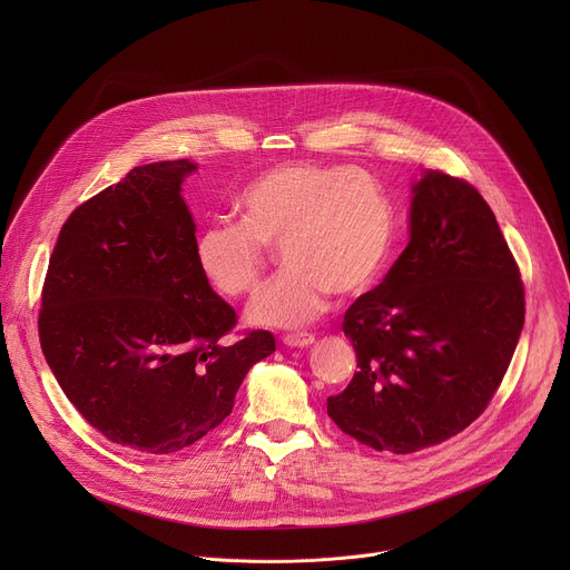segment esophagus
I'll return each mask as SVG.
<instances>
[{
    "label": "esophagus",
    "instance_id": "obj_1",
    "mask_svg": "<svg viewBox=\"0 0 570 570\" xmlns=\"http://www.w3.org/2000/svg\"><path fill=\"white\" fill-rule=\"evenodd\" d=\"M284 345H288V347H308L313 341H315V336L313 334H286L284 338Z\"/></svg>",
    "mask_w": 570,
    "mask_h": 570
}]
</instances>
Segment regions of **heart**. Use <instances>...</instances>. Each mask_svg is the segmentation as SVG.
Segmentation results:
<instances>
[{
	"instance_id": "obj_1",
	"label": "heart",
	"mask_w": 570,
	"mask_h": 570,
	"mask_svg": "<svg viewBox=\"0 0 570 570\" xmlns=\"http://www.w3.org/2000/svg\"><path fill=\"white\" fill-rule=\"evenodd\" d=\"M240 223L212 220L194 238L203 282L225 299L257 293L279 248L286 268L255 302L262 324L295 327L336 297H358L383 275L396 216L383 185L350 165L286 161L253 178L236 198Z\"/></svg>"
}]
</instances>
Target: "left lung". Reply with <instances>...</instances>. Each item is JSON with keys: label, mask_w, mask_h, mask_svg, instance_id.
I'll return each mask as SVG.
<instances>
[{"label": "left lung", "mask_w": 570, "mask_h": 570, "mask_svg": "<svg viewBox=\"0 0 570 570\" xmlns=\"http://www.w3.org/2000/svg\"><path fill=\"white\" fill-rule=\"evenodd\" d=\"M523 320L521 273L492 207L466 180L426 171L409 246L345 313L358 372L327 413L374 451L442 444L490 405Z\"/></svg>", "instance_id": "left-lung-1"}]
</instances>
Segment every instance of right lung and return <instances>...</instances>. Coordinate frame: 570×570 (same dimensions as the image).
I'll list each match as a JSON object with an SVG mask.
<instances>
[{
	"label": "right lung",
	"instance_id": "add662e5",
	"mask_svg": "<svg viewBox=\"0 0 570 570\" xmlns=\"http://www.w3.org/2000/svg\"><path fill=\"white\" fill-rule=\"evenodd\" d=\"M189 159L135 167L65 220L38 334L65 396L115 444L167 455L214 431L248 370L275 352L198 275L180 185Z\"/></svg>",
	"mask_w": 570,
	"mask_h": 570
}]
</instances>
